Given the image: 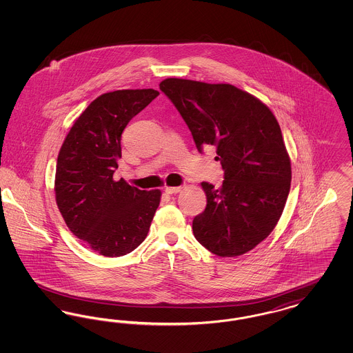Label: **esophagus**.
I'll return each mask as SVG.
<instances>
[{
  "label": "esophagus",
  "mask_w": 353,
  "mask_h": 353,
  "mask_svg": "<svg viewBox=\"0 0 353 353\" xmlns=\"http://www.w3.org/2000/svg\"><path fill=\"white\" fill-rule=\"evenodd\" d=\"M183 190V186H167L165 188V193L167 194H176L179 192Z\"/></svg>",
  "instance_id": "esophagus-1"
}]
</instances>
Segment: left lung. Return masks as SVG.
Returning <instances> with one entry per match:
<instances>
[{
	"mask_svg": "<svg viewBox=\"0 0 353 353\" xmlns=\"http://www.w3.org/2000/svg\"><path fill=\"white\" fill-rule=\"evenodd\" d=\"M184 119L199 152L216 150L221 189L202 183L205 210L193 234L219 256L254 249L281 219L291 184V164L281 127L269 107L232 84L169 78L160 83Z\"/></svg>",
	"mask_w": 353,
	"mask_h": 353,
	"instance_id": "left-lung-1",
	"label": "left lung"
}]
</instances>
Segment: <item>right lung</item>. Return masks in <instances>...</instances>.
I'll use <instances>...</instances> for the list:
<instances>
[{
    "label": "right lung",
    "instance_id": "add662e5",
    "mask_svg": "<svg viewBox=\"0 0 353 353\" xmlns=\"http://www.w3.org/2000/svg\"><path fill=\"white\" fill-rule=\"evenodd\" d=\"M156 90H119L92 101L74 123L58 154L55 200L72 234L104 256H121L148 234L161 192L114 180L121 134Z\"/></svg>",
    "mask_w": 353,
    "mask_h": 353
}]
</instances>
